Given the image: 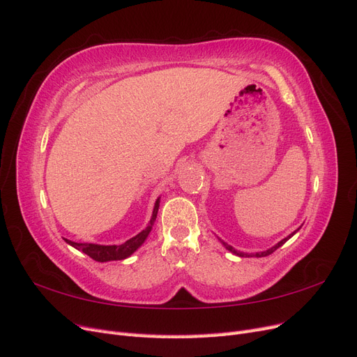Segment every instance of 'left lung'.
I'll return each mask as SVG.
<instances>
[{
    "label": "left lung",
    "instance_id": "left-lung-1",
    "mask_svg": "<svg viewBox=\"0 0 357 357\" xmlns=\"http://www.w3.org/2000/svg\"><path fill=\"white\" fill-rule=\"evenodd\" d=\"M296 231H298V229H296ZM296 231H294L291 236H287L286 238H283L282 241H279V243L278 245H275V246H273L271 249H268V250H264V252H258V254H255V257H258V258H261V257H267V255H270V254H273V252L275 250V249H279L282 245H284L286 243V240H289ZM222 243H224V241H222ZM224 246L229 250V252H233V254H236V255H238V257H252V255H249V254H245V252H240V250H237V249H234L233 246H229V245H227V243H224Z\"/></svg>",
    "mask_w": 357,
    "mask_h": 357
}]
</instances>
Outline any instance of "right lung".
Segmentation results:
<instances>
[{
  "instance_id": "right-lung-1",
  "label": "right lung",
  "mask_w": 357,
  "mask_h": 357,
  "mask_svg": "<svg viewBox=\"0 0 357 357\" xmlns=\"http://www.w3.org/2000/svg\"><path fill=\"white\" fill-rule=\"evenodd\" d=\"M158 203L160 200L155 202V206H154V211H153V216H151V221H149V224L146 225L145 229H142V231L139 234H136L135 237L129 238L128 241H124L123 245L120 246H100V245H90V243H75V241H71V240H66V243H70L71 246H74L75 249L84 252L86 255H89L91 259H95L98 262H107V261H117V259H124L130 257L133 252L139 248L145 238L148 237L149 231H151L153 228V224L157 218V212H158Z\"/></svg>"
}]
</instances>
